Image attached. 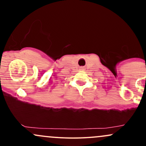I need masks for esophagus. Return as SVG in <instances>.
Here are the masks:
<instances>
[{
	"instance_id": "obj_1",
	"label": "esophagus",
	"mask_w": 146,
	"mask_h": 146,
	"mask_svg": "<svg viewBox=\"0 0 146 146\" xmlns=\"http://www.w3.org/2000/svg\"><path fill=\"white\" fill-rule=\"evenodd\" d=\"M80 68H81V69H83L84 67H82H82H80Z\"/></svg>"
}]
</instances>
